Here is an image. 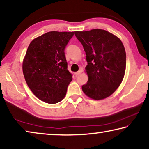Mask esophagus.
I'll list each match as a JSON object with an SVG mask.
<instances>
[{
	"label": "esophagus",
	"instance_id": "esophagus-1",
	"mask_svg": "<svg viewBox=\"0 0 149 149\" xmlns=\"http://www.w3.org/2000/svg\"><path fill=\"white\" fill-rule=\"evenodd\" d=\"M81 72H82L81 70H79L78 72H75V75H76V76H77V75H79L80 74H81Z\"/></svg>",
	"mask_w": 149,
	"mask_h": 149
}]
</instances>
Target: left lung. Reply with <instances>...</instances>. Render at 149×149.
Masks as SVG:
<instances>
[{
  "label": "left lung",
  "mask_w": 149,
  "mask_h": 149,
  "mask_svg": "<svg viewBox=\"0 0 149 149\" xmlns=\"http://www.w3.org/2000/svg\"><path fill=\"white\" fill-rule=\"evenodd\" d=\"M83 45L87 65V84L81 87L88 97L101 100L116 91L123 79L126 68V52L119 38L102 29L75 31Z\"/></svg>",
  "instance_id": "8db88e82"
}]
</instances>
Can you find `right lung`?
<instances>
[{"label": "right lung", "mask_w": 149, "mask_h": 149, "mask_svg": "<svg viewBox=\"0 0 149 149\" xmlns=\"http://www.w3.org/2000/svg\"><path fill=\"white\" fill-rule=\"evenodd\" d=\"M74 32H47L28 46L22 62L26 82L34 95L47 103H57L65 97L72 75L68 70L65 46Z\"/></svg>", "instance_id": "1"}]
</instances>
